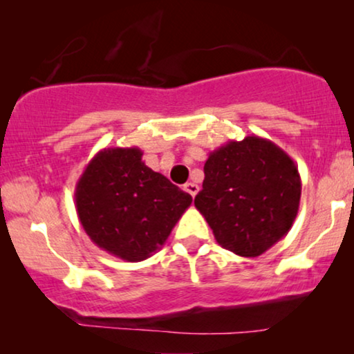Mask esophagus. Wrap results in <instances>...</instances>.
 Masks as SVG:
<instances>
[{
	"label": "esophagus",
	"mask_w": 354,
	"mask_h": 354,
	"mask_svg": "<svg viewBox=\"0 0 354 354\" xmlns=\"http://www.w3.org/2000/svg\"><path fill=\"white\" fill-rule=\"evenodd\" d=\"M183 190H185L187 193H190V195L195 198V195L198 193V185H196V183L188 182V183H185V185H183Z\"/></svg>",
	"instance_id": "esophagus-1"
}]
</instances>
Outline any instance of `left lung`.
Instances as JSON below:
<instances>
[{
    "label": "left lung",
    "instance_id": "8db88e82",
    "mask_svg": "<svg viewBox=\"0 0 354 354\" xmlns=\"http://www.w3.org/2000/svg\"><path fill=\"white\" fill-rule=\"evenodd\" d=\"M299 198L293 159L270 140L250 135L209 153L195 206L222 248L256 258L288 234Z\"/></svg>",
    "mask_w": 354,
    "mask_h": 354
}]
</instances>
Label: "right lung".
Here are the masks:
<instances>
[{
	"label": "right lung",
	"mask_w": 354,
	"mask_h": 354,
	"mask_svg": "<svg viewBox=\"0 0 354 354\" xmlns=\"http://www.w3.org/2000/svg\"><path fill=\"white\" fill-rule=\"evenodd\" d=\"M142 156L137 147L101 149L75 185L77 216L86 235L129 263L156 253L193 201Z\"/></svg>",
	"instance_id": "obj_1"
}]
</instances>
